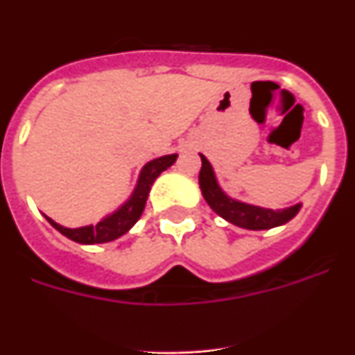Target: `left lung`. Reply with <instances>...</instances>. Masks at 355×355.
<instances>
[{"instance_id": "obj_1", "label": "left lung", "mask_w": 355, "mask_h": 355, "mask_svg": "<svg viewBox=\"0 0 355 355\" xmlns=\"http://www.w3.org/2000/svg\"><path fill=\"white\" fill-rule=\"evenodd\" d=\"M200 159H202L199 172L200 192L205 196L209 208L218 216L231 222V224L243 229H252V231H261V229H272L286 224L288 220H291L299 213L300 205H295L286 209H275L274 211V209L250 206L245 205V202H240V200L231 199V197L222 192V188L216 183L215 174H213V168L208 159L202 155H200Z\"/></svg>"}]
</instances>
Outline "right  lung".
<instances>
[{
  "label": "right lung",
  "mask_w": 355,
  "mask_h": 355,
  "mask_svg": "<svg viewBox=\"0 0 355 355\" xmlns=\"http://www.w3.org/2000/svg\"><path fill=\"white\" fill-rule=\"evenodd\" d=\"M175 158H178V155H168L147 163L146 167L142 168V172H140L139 184L135 188L131 199L128 200L126 205L121 206L117 211L108 215L106 218H103L101 222H97L96 225L67 229L64 227V225L53 222L48 216H46V218H48L49 224L55 229H58L64 236L71 238L72 241H78V243L92 245V243H106V241L115 240V238L128 233V231L137 224V220H139L140 215H142L144 208H146L147 196H149L150 187H153L155 180L163 171H167V168L171 167L172 163L175 162Z\"/></svg>",
  "instance_id": "right-lung-1"
}]
</instances>
